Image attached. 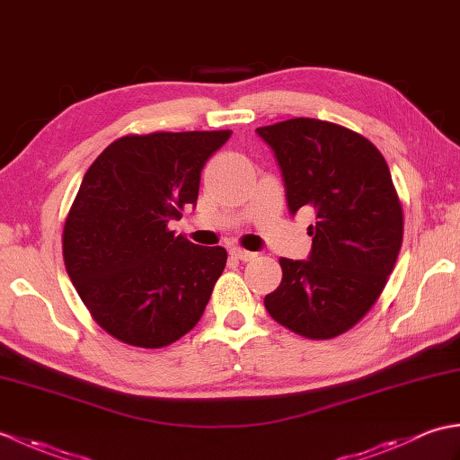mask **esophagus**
<instances>
[{
    "label": "esophagus",
    "instance_id": "esophagus-1",
    "mask_svg": "<svg viewBox=\"0 0 460 460\" xmlns=\"http://www.w3.org/2000/svg\"><path fill=\"white\" fill-rule=\"evenodd\" d=\"M231 255L233 257H235V259H239V261H243V262H247V261H252V259H255L257 255H255V252H251V251H245V249H239V247H233L231 251Z\"/></svg>",
    "mask_w": 460,
    "mask_h": 460
}]
</instances>
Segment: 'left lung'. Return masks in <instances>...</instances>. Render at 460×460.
Segmentation results:
<instances>
[{
  "label": "left lung",
  "mask_w": 460,
  "mask_h": 460,
  "mask_svg": "<svg viewBox=\"0 0 460 460\" xmlns=\"http://www.w3.org/2000/svg\"><path fill=\"white\" fill-rule=\"evenodd\" d=\"M257 134L275 154L290 215H316L308 259H280L282 280L265 308L300 336L344 334L374 306L402 249L392 173L376 146L344 126L292 119Z\"/></svg>",
  "instance_id": "left-lung-1"
}]
</instances>
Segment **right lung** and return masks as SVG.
Here are the masks:
<instances>
[{"label":"right lung","instance_id":"obj_1","mask_svg":"<svg viewBox=\"0 0 460 460\" xmlns=\"http://www.w3.org/2000/svg\"><path fill=\"white\" fill-rule=\"evenodd\" d=\"M229 136H124L86 170L65 223V267L93 318L124 344L168 346L208 306L227 251L195 245L168 223L198 203L203 165Z\"/></svg>","mask_w":460,"mask_h":460}]
</instances>
